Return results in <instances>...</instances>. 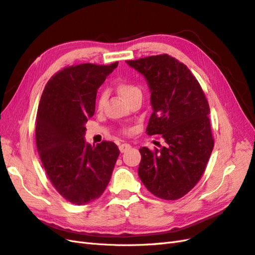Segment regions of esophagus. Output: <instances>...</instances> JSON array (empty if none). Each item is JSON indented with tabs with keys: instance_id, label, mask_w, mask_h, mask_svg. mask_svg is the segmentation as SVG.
Segmentation results:
<instances>
[{
	"instance_id": "obj_1",
	"label": "esophagus",
	"mask_w": 255,
	"mask_h": 255,
	"mask_svg": "<svg viewBox=\"0 0 255 255\" xmlns=\"http://www.w3.org/2000/svg\"><path fill=\"white\" fill-rule=\"evenodd\" d=\"M130 147H131V145L130 144H128V143H123V144H121L120 145V151L122 152V153H124V152H126V151H128Z\"/></svg>"
}]
</instances>
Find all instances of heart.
Returning <instances> with one entry per match:
<instances>
[{
  "label": "heart",
  "mask_w": 255,
  "mask_h": 255,
  "mask_svg": "<svg viewBox=\"0 0 255 255\" xmlns=\"http://www.w3.org/2000/svg\"><path fill=\"white\" fill-rule=\"evenodd\" d=\"M117 91L120 92L123 99H125L126 101L131 97L135 96V94H141L140 88L138 86H135L134 84H131V82H121V84H118ZM105 100H106V93L102 92L99 98V101H98L99 108H102L104 102H105Z\"/></svg>",
  "instance_id": "1"
}]
</instances>
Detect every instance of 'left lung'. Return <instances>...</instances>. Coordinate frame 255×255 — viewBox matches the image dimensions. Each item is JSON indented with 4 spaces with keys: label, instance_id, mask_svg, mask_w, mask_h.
<instances>
[{
    "label": "left lung",
    "instance_id": "left-lung-1",
    "mask_svg": "<svg viewBox=\"0 0 255 255\" xmlns=\"http://www.w3.org/2000/svg\"><path fill=\"white\" fill-rule=\"evenodd\" d=\"M126 63L150 89L153 113L146 133L166 142L161 150L141 147L138 175L155 197L177 200L197 185L214 146L208 100L186 65L167 54Z\"/></svg>",
    "mask_w": 255,
    "mask_h": 255
}]
</instances>
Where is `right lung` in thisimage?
I'll return each mask as SVG.
<instances>
[{
    "label": "right lung",
    "instance_id": "right-lung-1",
    "mask_svg": "<svg viewBox=\"0 0 255 255\" xmlns=\"http://www.w3.org/2000/svg\"><path fill=\"white\" fill-rule=\"evenodd\" d=\"M117 65L87 63L64 68L49 80L41 96L35 122L38 153L52 185L76 205L102 195L120 155L114 142L94 146L85 140L98 89Z\"/></svg>",
    "mask_w": 255,
    "mask_h": 255
}]
</instances>
